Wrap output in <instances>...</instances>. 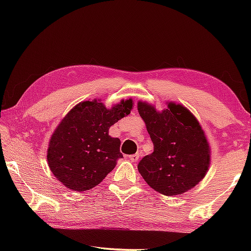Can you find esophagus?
<instances>
[{"label":"esophagus","mask_w":251,"mask_h":251,"mask_svg":"<svg viewBox=\"0 0 251 251\" xmlns=\"http://www.w3.org/2000/svg\"><path fill=\"white\" fill-rule=\"evenodd\" d=\"M128 158L131 161H137L139 159V154H133V155H129Z\"/></svg>","instance_id":"34e87169"}]
</instances>
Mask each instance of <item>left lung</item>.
Masks as SVG:
<instances>
[{
  "instance_id": "left-lung-1",
  "label": "left lung",
  "mask_w": 251,
  "mask_h": 251,
  "mask_svg": "<svg viewBox=\"0 0 251 251\" xmlns=\"http://www.w3.org/2000/svg\"><path fill=\"white\" fill-rule=\"evenodd\" d=\"M154 145V151L143 157L138 171L157 192L176 196L196 186L209 166V146L201 125L188 109L168 104L161 113L150 104L138 101Z\"/></svg>"
}]
</instances>
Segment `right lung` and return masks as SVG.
<instances>
[{
  "mask_svg": "<svg viewBox=\"0 0 251 251\" xmlns=\"http://www.w3.org/2000/svg\"><path fill=\"white\" fill-rule=\"evenodd\" d=\"M131 107V100L112 109L97 100L76 105L50 138L48 160L54 176L75 192L99 185L123 158L120 138L110 137L109 127L128 115Z\"/></svg>",
  "mask_w": 251,
  "mask_h": 251,
  "instance_id": "1",
  "label": "right lung"
}]
</instances>
